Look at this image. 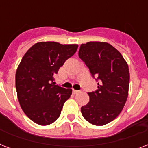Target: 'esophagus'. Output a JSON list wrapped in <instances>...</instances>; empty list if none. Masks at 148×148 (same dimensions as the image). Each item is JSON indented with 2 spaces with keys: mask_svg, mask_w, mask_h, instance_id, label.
Instances as JSON below:
<instances>
[{
  "mask_svg": "<svg viewBox=\"0 0 148 148\" xmlns=\"http://www.w3.org/2000/svg\"><path fill=\"white\" fill-rule=\"evenodd\" d=\"M81 92V90H73V93L74 94H78V93Z\"/></svg>",
  "mask_w": 148,
  "mask_h": 148,
  "instance_id": "1",
  "label": "esophagus"
}]
</instances>
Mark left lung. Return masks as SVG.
<instances>
[{"instance_id": "1", "label": "left lung", "mask_w": 148, "mask_h": 148, "mask_svg": "<svg viewBox=\"0 0 148 148\" xmlns=\"http://www.w3.org/2000/svg\"><path fill=\"white\" fill-rule=\"evenodd\" d=\"M78 56L98 81L97 90L88 93L90 101L81 107L82 115L94 125H105L120 114L126 103L130 81L128 65L121 53L106 42L82 44Z\"/></svg>"}]
</instances>
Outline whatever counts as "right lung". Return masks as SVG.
Masks as SVG:
<instances>
[{"label":"right lung","instance_id":"1","mask_svg":"<svg viewBox=\"0 0 148 148\" xmlns=\"http://www.w3.org/2000/svg\"><path fill=\"white\" fill-rule=\"evenodd\" d=\"M77 47L39 42L22 58L15 76L17 98L24 114L36 124L45 126L55 121L71 97V89L55 85L53 76Z\"/></svg>","mask_w":148,"mask_h":148}]
</instances>
